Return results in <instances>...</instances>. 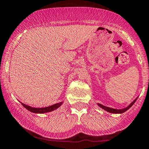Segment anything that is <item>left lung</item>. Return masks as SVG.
<instances>
[{
    "label": "left lung",
    "instance_id": "obj_1",
    "mask_svg": "<svg viewBox=\"0 0 149 149\" xmlns=\"http://www.w3.org/2000/svg\"><path fill=\"white\" fill-rule=\"evenodd\" d=\"M138 97L136 98L135 100H134L133 102H131L130 103L129 105L127 106V107L124 108V109H112V108H110V107H107V106H103V105L101 104V103H98V106H100V107L101 108V109H103V110L109 112V113H124L125 111H126L128 110V109H129L131 107V106H133V105L134 104V103L136 101Z\"/></svg>",
    "mask_w": 149,
    "mask_h": 149
}]
</instances>
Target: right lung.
Here are the masks:
<instances>
[{
  "instance_id": "1",
  "label": "right lung",
  "mask_w": 149,
  "mask_h": 149,
  "mask_svg": "<svg viewBox=\"0 0 149 149\" xmlns=\"http://www.w3.org/2000/svg\"><path fill=\"white\" fill-rule=\"evenodd\" d=\"M21 104L23 105V107L26 108L27 110H29V111L35 113H48L53 111L56 110L58 108L60 107L63 104V102H60L56 103V104L52 105V106H48V107H44V108H33L31 107V106H28V105L24 104V103H21Z\"/></svg>"
}]
</instances>
